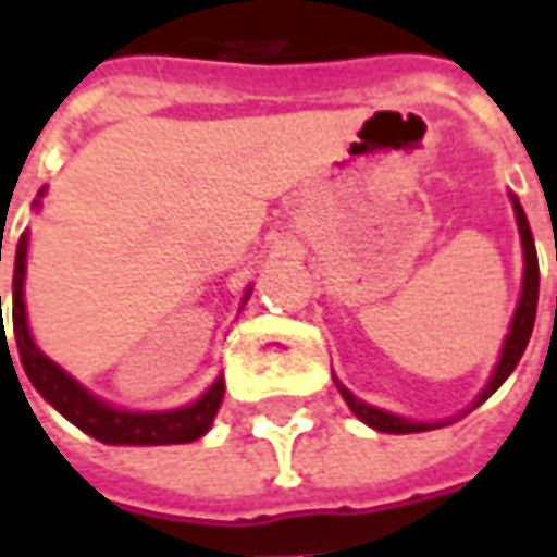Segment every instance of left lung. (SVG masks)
<instances>
[{"label": "left lung", "mask_w": 557, "mask_h": 557, "mask_svg": "<svg viewBox=\"0 0 557 557\" xmlns=\"http://www.w3.org/2000/svg\"><path fill=\"white\" fill-rule=\"evenodd\" d=\"M515 202V219H518V231H521V246H524V289H521V301H518V311L511 317V330H508L506 345H503V355H499V363H496V370L490 375L487 388L481 392V397L474 400V407L478 404H484L490 394L496 392L503 382H506L511 370L518 367V360L524 355V348H528L530 333H533V320H536V298H540V261H536V246H533V234H530V224L528 215H524V209H521V202L511 197ZM338 392L345 397V404L351 407L360 422H367L370 429L375 432H388V434H412V432H432V429H441V422H410V419H400V416H394V412L385 410H375L370 404H363V400H357L355 394L348 392L345 385H338Z\"/></svg>", "instance_id": "left-lung-1"}]
</instances>
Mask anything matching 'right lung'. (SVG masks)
Segmentation results:
<instances>
[{
	"label": "right lung",
	"instance_id": "obj_1",
	"mask_svg": "<svg viewBox=\"0 0 557 557\" xmlns=\"http://www.w3.org/2000/svg\"><path fill=\"white\" fill-rule=\"evenodd\" d=\"M2 252V243H0ZM2 261V256H0ZM24 271H27V234L17 240L14 252V283H11V326H14V342H17V355L21 367L33 382V388L49 400L54 410L64 419H70L76 429H83L101 444H132V447H160V444H190L209 432L212 419L221 407L224 397V382H215L200 400H194L190 407L169 412H125L113 410L101 404L98 397L70 379L58 363H51L49 357L36 348V342L29 338L27 326V305H24ZM0 326H2V296H0ZM2 345H9L5 326H2ZM11 357V355H9ZM14 367V363H11Z\"/></svg>",
	"mask_w": 557,
	"mask_h": 557
}]
</instances>
